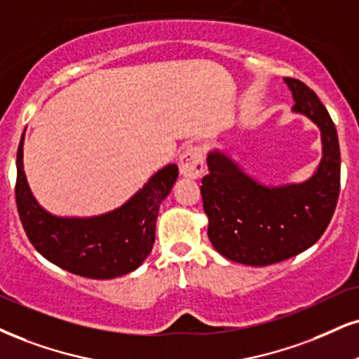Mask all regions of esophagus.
Segmentation results:
<instances>
[{"label":"esophagus","mask_w":359,"mask_h":359,"mask_svg":"<svg viewBox=\"0 0 359 359\" xmlns=\"http://www.w3.org/2000/svg\"><path fill=\"white\" fill-rule=\"evenodd\" d=\"M180 172L187 180H198L203 172V154L200 148H189L180 158Z\"/></svg>","instance_id":"esophagus-1"}]
</instances>
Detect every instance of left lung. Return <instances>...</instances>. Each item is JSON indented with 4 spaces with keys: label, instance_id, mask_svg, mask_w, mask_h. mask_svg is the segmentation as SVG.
I'll use <instances>...</instances> for the list:
<instances>
[{
    "label": "left lung",
    "instance_id": "obj_1",
    "mask_svg": "<svg viewBox=\"0 0 359 359\" xmlns=\"http://www.w3.org/2000/svg\"><path fill=\"white\" fill-rule=\"evenodd\" d=\"M293 111L321 131L323 158L303 183L266 187L241 170L226 153H208L203 178V208L210 219L208 238L224 258L250 266H268L303 253L320 240L333 218L339 196L338 133L316 93L294 78H285Z\"/></svg>",
    "mask_w": 359,
    "mask_h": 359
}]
</instances>
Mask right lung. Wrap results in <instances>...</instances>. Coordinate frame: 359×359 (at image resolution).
I'll use <instances>...</instances> for the list:
<instances>
[{
  "instance_id": "obj_1",
  "label": "right lung",
  "mask_w": 359,
  "mask_h": 359,
  "mask_svg": "<svg viewBox=\"0 0 359 359\" xmlns=\"http://www.w3.org/2000/svg\"><path fill=\"white\" fill-rule=\"evenodd\" d=\"M21 136L16 154V206L26 236L39 255L56 266L93 280H113L135 271L151 253L159 205L178 180V166L168 165L125 205L90 218L51 215L31 193L23 170Z\"/></svg>"
}]
</instances>
